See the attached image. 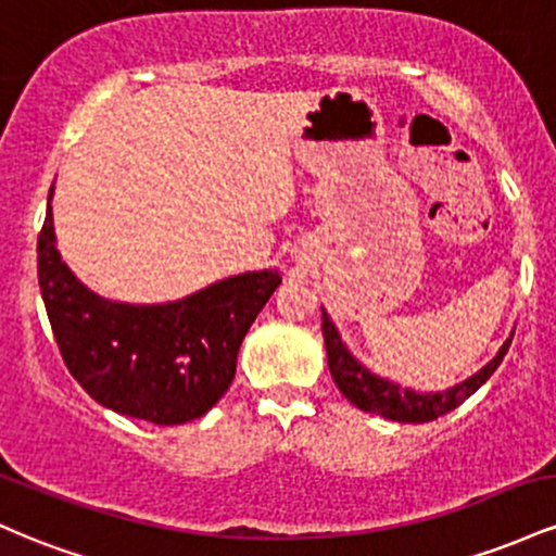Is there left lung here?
I'll return each mask as SVG.
<instances>
[{
    "label": "left lung",
    "mask_w": 556,
    "mask_h": 556,
    "mask_svg": "<svg viewBox=\"0 0 556 556\" xmlns=\"http://www.w3.org/2000/svg\"><path fill=\"white\" fill-rule=\"evenodd\" d=\"M321 331H324V344H327V361H329V371L334 384L340 387V392L353 402L355 407L366 413H376V416L389 418V420H400V424H429V420H437L446 416L450 410H455L457 405H463L470 394L476 392L478 387L486 384V379L491 374L500 368V363L504 355H507L509 337L507 342L502 344L500 353L491 358L481 371L465 379L463 384L446 389V392H413V389H402L400 384H392V381L381 379L363 368L358 361L350 355V350L344 348L340 334H337L334 324L327 316V311L321 308Z\"/></svg>",
    "instance_id": "1"
}]
</instances>
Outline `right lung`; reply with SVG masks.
<instances>
[{"mask_svg":"<svg viewBox=\"0 0 556 556\" xmlns=\"http://www.w3.org/2000/svg\"><path fill=\"white\" fill-rule=\"evenodd\" d=\"M279 282V271L264 269L175 303H112L83 287L62 261L52 206L38 232V285L67 371L99 405L156 426L188 424L222 400L242 337Z\"/></svg>","mask_w":556,"mask_h":556,"instance_id":"add662e5","label":"right lung"}]
</instances>
